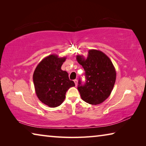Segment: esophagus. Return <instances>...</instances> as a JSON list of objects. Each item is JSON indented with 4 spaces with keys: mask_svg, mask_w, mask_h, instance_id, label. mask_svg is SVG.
Wrapping results in <instances>:
<instances>
[{
    "mask_svg": "<svg viewBox=\"0 0 146 146\" xmlns=\"http://www.w3.org/2000/svg\"><path fill=\"white\" fill-rule=\"evenodd\" d=\"M74 82H75V86H77V84H78V80H76V79H75V80H74Z\"/></svg>",
    "mask_w": 146,
    "mask_h": 146,
    "instance_id": "esophagus-1",
    "label": "esophagus"
}]
</instances>
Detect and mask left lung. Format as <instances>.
<instances>
[{
	"label": "left lung",
	"mask_w": 146,
	"mask_h": 146,
	"mask_svg": "<svg viewBox=\"0 0 146 146\" xmlns=\"http://www.w3.org/2000/svg\"><path fill=\"white\" fill-rule=\"evenodd\" d=\"M76 60L85 71L86 83L78 80V90L82 99L90 104L102 103L110 95L116 80V71L110 58L101 51L90 49L86 58L76 55Z\"/></svg>",
	"instance_id": "8db88e82"
}]
</instances>
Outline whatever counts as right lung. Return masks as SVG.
<instances>
[{
  "instance_id": "obj_1",
  "label": "right lung",
  "mask_w": 146,
  "mask_h": 146,
  "mask_svg": "<svg viewBox=\"0 0 146 146\" xmlns=\"http://www.w3.org/2000/svg\"><path fill=\"white\" fill-rule=\"evenodd\" d=\"M66 57L50 55L42 59L33 75L36 95L42 102L50 108H56L64 102L66 93L75 86L68 73L61 70Z\"/></svg>"
}]
</instances>
